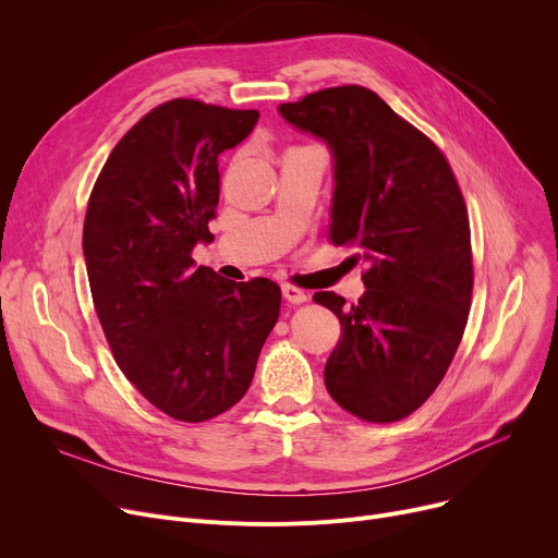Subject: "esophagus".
<instances>
[{"label": "esophagus", "instance_id": "34e87169", "mask_svg": "<svg viewBox=\"0 0 558 558\" xmlns=\"http://www.w3.org/2000/svg\"><path fill=\"white\" fill-rule=\"evenodd\" d=\"M282 295H284V301L291 303V305L307 303V299H310V295H307L303 289L293 287V284H282Z\"/></svg>", "mask_w": 558, "mask_h": 558}]
</instances>
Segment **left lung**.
Wrapping results in <instances>:
<instances>
[{"mask_svg":"<svg viewBox=\"0 0 558 558\" xmlns=\"http://www.w3.org/2000/svg\"><path fill=\"white\" fill-rule=\"evenodd\" d=\"M278 111L329 145V242L352 246V263L365 265L359 303L314 293L341 323L327 392L359 420L399 422L447 375L469 318L471 229L458 179L439 147L373 89L329 87Z\"/></svg>","mask_w":558,"mask_h":558,"instance_id":"left-lung-1","label":"left lung"}]
</instances>
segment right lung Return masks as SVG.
Segmentation results:
<instances>
[{"instance_id": "1", "label": "right lung", "mask_w": 558, "mask_h": 558, "mask_svg": "<svg viewBox=\"0 0 558 558\" xmlns=\"http://www.w3.org/2000/svg\"><path fill=\"white\" fill-rule=\"evenodd\" d=\"M255 109L193 98L155 107L117 143L89 195L83 253L105 339L128 381L161 413L206 422L235 405L280 314V287L195 267L213 242L219 153Z\"/></svg>"}]
</instances>
